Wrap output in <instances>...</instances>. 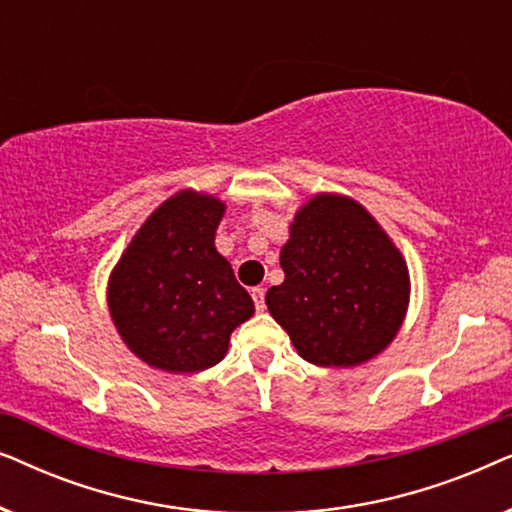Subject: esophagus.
Listing matches in <instances>:
<instances>
[{
  "mask_svg": "<svg viewBox=\"0 0 512 512\" xmlns=\"http://www.w3.org/2000/svg\"><path fill=\"white\" fill-rule=\"evenodd\" d=\"M251 298H254V305L258 312L265 310V289H261V286H256V289H251Z\"/></svg>",
  "mask_w": 512,
  "mask_h": 512,
  "instance_id": "esophagus-1",
  "label": "esophagus"
}]
</instances>
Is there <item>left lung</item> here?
<instances>
[{
	"instance_id": "8db88e82",
	"label": "left lung",
	"mask_w": 512,
	"mask_h": 512,
	"mask_svg": "<svg viewBox=\"0 0 512 512\" xmlns=\"http://www.w3.org/2000/svg\"><path fill=\"white\" fill-rule=\"evenodd\" d=\"M279 263L284 282L265 293V305L305 361L359 366L396 338L410 300L408 265L356 200L314 195L293 219Z\"/></svg>"
}]
</instances>
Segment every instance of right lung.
Returning <instances> with one entry per match:
<instances>
[{"mask_svg":"<svg viewBox=\"0 0 512 512\" xmlns=\"http://www.w3.org/2000/svg\"><path fill=\"white\" fill-rule=\"evenodd\" d=\"M226 205L181 191L132 237L109 277V312L125 345L167 373H198L228 352L230 333L254 314L214 247Z\"/></svg>","mask_w":512,"mask_h":512,"instance_id":"obj_1","label":"right lung"}]
</instances>
